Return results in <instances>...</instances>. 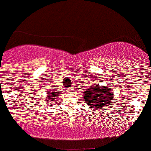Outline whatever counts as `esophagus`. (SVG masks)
<instances>
[{
	"mask_svg": "<svg viewBox=\"0 0 151 151\" xmlns=\"http://www.w3.org/2000/svg\"><path fill=\"white\" fill-rule=\"evenodd\" d=\"M72 90H73V88H69L68 89H67V91H68L69 92H72V91H73Z\"/></svg>",
	"mask_w": 151,
	"mask_h": 151,
	"instance_id": "obj_1",
	"label": "esophagus"
}]
</instances>
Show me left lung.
Returning <instances> with one entry per match:
<instances>
[{
    "label": "left lung",
    "instance_id": "1",
    "mask_svg": "<svg viewBox=\"0 0 151 151\" xmlns=\"http://www.w3.org/2000/svg\"><path fill=\"white\" fill-rule=\"evenodd\" d=\"M113 91L111 87L99 86L96 83L95 85H91L85 91L83 95V99L91 109L106 110L111 100H113Z\"/></svg>",
    "mask_w": 151,
    "mask_h": 151
}]
</instances>
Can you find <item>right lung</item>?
I'll list each match as a JSON object with an SVG mask.
<instances>
[{
	"mask_svg": "<svg viewBox=\"0 0 151 151\" xmlns=\"http://www.w3.org/2000/svg\"><path fill=\"white\" fill-rule=\"evenodd\" d=\"M58 94H60V92L54 90H52L51 91H46V96L43 98L46 99H44L42 103H45L44 104L45 106H49V105H51L55 101H56Z\"/></svg>",
	"mask_w": 151,
	"mask_h": 151,
	"instance_id": "right-lung-1",
	"label": "right lung"
}]
</instances>
